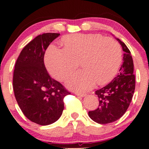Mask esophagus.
Returning <instances> with one entry per match:
<instances>
[{
    "mask_svg": "<svg viewBox=\"0 0 149 149\" xmlns=\"http://www.w3.org/2000/svg\"><path fill=\"white\" fill-rule=\"evenodd\" d=\"M75 94H76V96H79V97H84L86 96V94H81V93H79V92H75Z\"/></svg>",
    "mask_w": 149,
    "mask_h": 149,
    "instance_id": "34e87169",
    "label": "esophagus"
}]
</instances>
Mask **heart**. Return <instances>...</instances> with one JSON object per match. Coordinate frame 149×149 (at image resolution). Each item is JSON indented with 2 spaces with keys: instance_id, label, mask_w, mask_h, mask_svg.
<instances>
[{
  "instance_id": "obj_1",
  "label": "heart",
  "mask_w": 149,
  "mask_h": 149,
  "mask_svg": "<svg viewBox=\"0 0 149 149\" xmlns=\"http://www.w3.org/2000/svg\"><path fill=\"white\" fill-rule=\"evenodd\" d=\"M64 48L51 45L47 51V66L52 76L64 81L79 65L83 69L66 81L65 85L74 91L91 89L96 82L108 83L116 75L122 61V49L115 40L101 34H76L63 39Z\"/></svg>"
}]
</instances>
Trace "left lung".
Here are the masks:
<instances>
[{
    "mask_svg": "<svg viewBox=\"0 0 149 149\" xmlns=\"http://www.w3.org/2000/svg\"><path fill=\"white\" fill-rule=\"evenodd\" d=\"M115 39L124 52L123 64L118 76L104 87L96 91L100 100L99 107L88 112L89 118L100 124H107L120 119L128 108L135 91L133 58L125 44Z\"/></svg>",
    "mask_w": 149,
    "mask_h": 149,
    "instance_id": "8db88e82",
    "label": "left lung"
}]
</instances>
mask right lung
Here are the masks:
<instances>
[{
  "label": "right lung",
  "instance_id": "obj_1",
  "mask_svg": "<svg viewBox=\"0 0 149 149\" xmlns=\"http://www.w3.org/2000/svg\"><path fill=\"white\" fill-rule=\"evenodd\" d=\"M59 35L45 33L36 37L23 48L15 64L13 88L16 102L24 115L40 125L59 119L64 97L70 94L49 76L44 64L47 48Z\"/></svg>",
  "mask_w": 149,
  "mask_h": 149
}]
</instances>
